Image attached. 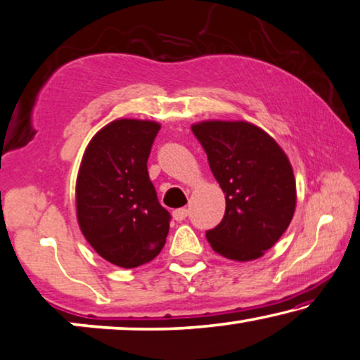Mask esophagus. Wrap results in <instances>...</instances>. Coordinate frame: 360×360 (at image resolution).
Instances as JSON below:
<instances>
[{"label":"esophagus","mask_w":360,"mask_h":360,"mask_svg":"<svg viewBox=\"0 0 360 360\" xmlns=\"http://www.w3.org/2000/svg\"><path fill=\"white\" fill-rule=\"evenodd\" d=\"M187 214H189V210H187V209H176L173 212V219L176 221H182V220H186Z\"/></svg>","instance_id":"obj_1"}]
</instances>
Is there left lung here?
<instances>
[{"label": "left lung", "mask_w": 360, "mask_h": 360, "mask_svg": "<svg viewBox=\"0 0 360 360\" xmlns=\"http://www.w3.org/2000/svg\"><path fill=\"white\" fill-rule=\"evenodd\" d=\"M225 194L224 220L205 233L212 250L233 261L261 257L290 225L297 187L287 155L264 130L243 120L192 125Z\"/></svg>", "instance_id": "8db88e82"}]
</instances>
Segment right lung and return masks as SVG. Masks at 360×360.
<instances>
[{
  "instance_id": "1",
  "label": "right lung",
  "mask_w": 360,
  "mask_h": 360,
  "mask_svg": "<svg viewBox=\"0 0 360 360\" xmlns=\"http://www.w3.org/2000/svg\"><path fill=\"white\" fill-rule=\"evenodd\" d=\"M161 125L117 119L86 146L77 178L78 225L105 261L131 269L155 259L169 231L146 161Z\"/></svg>"
}]
</instances>
